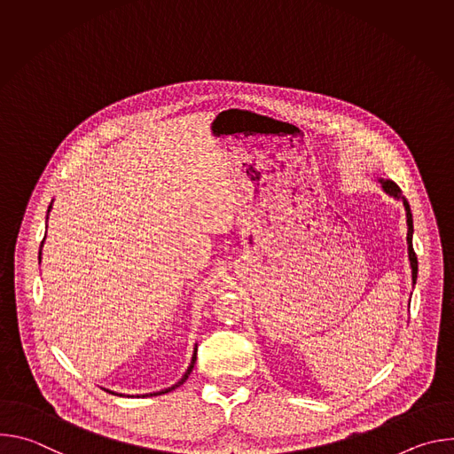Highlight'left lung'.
I'll use <instances>...</instances> for the list:
<instances>
[{
	"mask_svg": "<svg viewBox=\"0 0 454 454\" xmlns=\"http://www.w3.org/2000/svg\"><path fill=\"white\" fill-rule=\"evenodd\" d=\"M380 184H382V190L387 193V196H394L395 200H403L404 203V208H406V223H408V256H410V266H411V280L413 284H417V273H419V261H417V254H415V249H413V217H411V210H410V205L406 201V198H403L401 193V188L390 181V179H379Z\"/></svg>",
	"mask_w": 454,
	"mask_h": 454,
	"instance_id": "1",
	"label": "left lung"
}]
</instances>
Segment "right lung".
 <instances>
[{
    "label": "right lung",
    "instance_id": "1",
    "mask_svg": "<svg viewBox=\"0 0 454 454\" xmlns=\"http://www.w3.org/2000/svg\"><path fill=\"white\" fill-rule=\"evenodd\" d=\"M51 210V203H50V207H48V212ZM48 219V217H46ZM43 242H44V239H43ZM43 242H41V246H43ZM39 262H41V251H39ZM196 356H198V345H196V348H193V356H192V361H190V364H188V368H186V372H184V375L176 382V384H172L170 387H165V390H161V392H154V394H145V395H142V397H153V395H161V394H168V392H172V390H176L177 386H181L186 379H188V375H190V372L193 370V364H196ZM106 390V387H104ZM106 392H109V394H113V395H120V397H125V395H121V394H114V392H111V390H106ZM129 397V395H127Z\"/></svg>",
    "mask_w": 454,
    "mask_h": 454
}]
</instances>
